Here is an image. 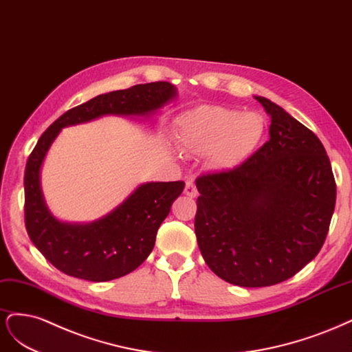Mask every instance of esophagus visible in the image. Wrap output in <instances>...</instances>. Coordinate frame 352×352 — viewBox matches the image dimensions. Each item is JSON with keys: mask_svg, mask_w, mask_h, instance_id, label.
I'll return each mask as SVG.
<instances>
[{"mask_svg": "<svg viewBox=\"0 0 352 352\" xmlns=\"http://www.w3.org/2000/svg\"><path fill=\"white\" fill-rule=\"evenodd\" d=\"M184 192H186V196H188V197H196L199 192H197V188H196V184L192 183V181H187L186 183V188H184Z\"/></svg>", "mask_w": 352, "mask_h": 352, "instance_id": "obj_1", "label": "esophagus"}]
</instances>
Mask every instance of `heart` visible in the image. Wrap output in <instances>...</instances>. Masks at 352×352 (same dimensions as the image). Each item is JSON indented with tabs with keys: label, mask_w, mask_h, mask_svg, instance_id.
<instances>
[{
	"label": "heart",
	"mask_w": 352,
	"mask_h": 352,
	"mask_svg": "<svg viewBox=\"0 0 352 352\" xmlns=\"http://www.w3.org/2000/svg\"><path fill=\"white\" fill-rule=\"evenodd\" d=\"M265 118L257 112L201 105L184 112L177 121V140L188 155H209L217 169H234L244 164L262 142Z\"/></svg>",
	"instance_id": "1"
}]
</instances>
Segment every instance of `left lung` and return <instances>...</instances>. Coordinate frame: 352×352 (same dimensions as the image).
<instances>
[{
    "instance_id": "1",
    "label": "left lung",
    "mask_w": 352,
    "mask_h": 352,
    "mask_svg": "<svg viewBox=\"0 0 352 352\" xmlns=\"http://www.w3.org/2000/svg\"><path fill=\"white\" fill-rule=\"evenodd\" d=\"M270 139L231 171L197 178L195 231L214 275L238 287L275 285L320 252L336 201L331 161L317 135L274 102Z\"/></svg>"
}]
</instances>
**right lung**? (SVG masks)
Wrapping results in <instances>:
<instances>
[{"label":"right lung","instance_id":"obj_1","mask_svg":"<svg viewBox=\"0 0 352 352\" xmlns=\"http://www.w3.org/2000/svg\"><path fill=\"white\" fill-rule=\"evenodd\" d=\"M175 98L177 89L168 82L114 90L67 111L41 135L25 169V222L32 243L65 275L105 282L138 269L153 250L156 232L186 184L143 183L99 219L64 222L48 209L41 187V168L51 144L63 129L105 116L152 118Z\"/></svg>","mask_w":352,"mask_h":352}]
</instances>
